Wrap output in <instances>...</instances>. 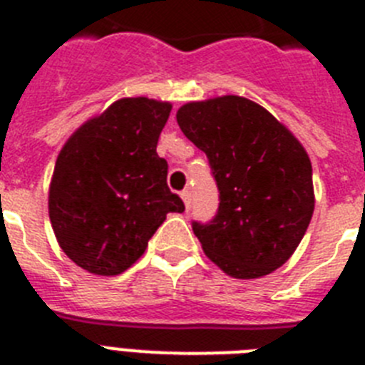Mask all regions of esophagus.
Masks as SVG:
<instances>
[{
    "label": "esophagus",
    "mask_w": 365,
    "mask_h": 365,
    "mask_svg": "<svg viewBox=\"0 0 365 365\" xmlns=\"http://www.w3.org/2000/svg\"><path fill=\"white\" fill-rule=\"evenodd\" d=\"M180 199H182L186 208H190V202H192V193H190V190H182V192H180Z\"/></svg>",
    "instance_id": "obj_1"
}]
</instances>
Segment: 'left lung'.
Wrapping results in <instances>:
<instances>
[{
  "label": "left lung",
  "instance_id": "obj_1",
  "mask_svg": "<svg viewBox=\"0 0 365 365\" xmlns=\"http://www.w3.org/2000/svg\"><path fill=\"white\" fill-rule=\"evenodd\" d=\"M177 124L206 153L219 188L217 215L192 225L206 256L237 279L279 269L314 212L305 148L272 113L243 96L188 102Z\"/></svg>",
  "mask_w": 365,
  "mask_h": 365
}]
</instances>
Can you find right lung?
<instances>
[{
    "label": "right lung",
    "instance_id": "add662e5",
    "mask_svg": "<svg viewBox=\"0 0 365 365\" xmlns=\"http://www.w3.org/2000/svg\"><path fill=\"white\" fill-rule=\"evenodd\" d=\"M170 102L137 96L83 122L60 150L49 186L58 245L95 276H117L143 256L170 212L185 205L166 185L157 143Z\"/></svg>",
    "mask_w": 365,
    "mask_h": 365
}]
</instances>
